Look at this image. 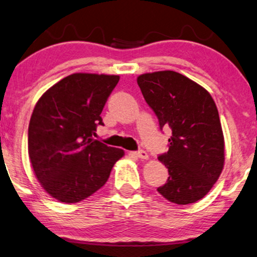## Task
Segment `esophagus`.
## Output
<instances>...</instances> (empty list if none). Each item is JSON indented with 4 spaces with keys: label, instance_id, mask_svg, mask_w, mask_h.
<instances>
[{
    "label": "esophagus",
    "instance_id": "1",
    "mask_svg": "<svg viewBox=\"0 0 257 257\" xmlns=\"http://www.w3.org/2000/svg\"><path fill=\"white\" fill-rule=\"evenodd\" d=\"M133 154H135L137 158H139V159H147V158H149V154H147L146 151H144V150L136 151Z\"/></svg>",
    "mask_w": 257,
    "mask_h": 257
}]
</instances>
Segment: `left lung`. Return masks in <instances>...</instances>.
I'll return each mask as SVG.
<instances>
[{
  "label": "left lung",
  "instance_id": "1",
  "mask_svg": "<svg viewBox=\"0 0 257 257\" xmlns=\"http://www.w3.org/2000/svg\"><path fill=\"white\" fill-rule=\"evenodd\" d=\"M137 82L161 131H172L168 151L158 157L170 177L157 191L178 205L199 201L219 179L224 163L222 127L212 96L175 71L145 73Z\"/></svg>",
  "mask_w": 257,
  "mask_h": 257
}]
</instances>
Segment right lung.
<instances>
[{
	"mask_svg": "<svg viewBox=\"0 0 257 257\" xmlns=\"http://www.w3.org/2000/svg\"><path fill=\"white\" fill-rule=\"evenodd\" d=\"M119 76L73 73L37 101L28 128V151L36 178L61 202L75 203L103 187L124 151L94 139Z\"/></svg>",
	"mask_w": 257,
	"mask_h": 257,
	"instance_id": "right-lung-1",
	"label": "right lung"
}]
</instances>
